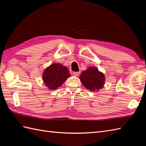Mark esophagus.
<instances>
[{
    "label": "esophagus",
    "mask_w": 146,
    "mask_h": 146,
    "mask_svg": "<svg viewBox=\"0 0 146 146\" xmlns=\"http://www.w3.org/2000/svg\"><path fill=\"white\" fill-rule=\"evenodd\" d=\"M80 72H73V75L74 76H76V77H78L79 75H80Z\"/></svg>",
    "instance_id": "esophagus-1"
}]
</instances>
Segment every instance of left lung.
I'll return each mask as SVG.
<instances>
[{
	"label": "left lung",
	"mask_w": 146,
	"mask_h": 146,
	"mask_svg": "<svg viewBox=\"0 0 146 146\" xmlns=\"http://www.w3.org/2000/svg\"><path fill=\"white\" fill-rule=\"evenodd\" d=\"M79 78L83 86L91 91H98L102 89L105 81L104 73L96 67H90L84 70Z\"/></svg>",
	"instance_id": "left-lung-1"
}]
</instances>
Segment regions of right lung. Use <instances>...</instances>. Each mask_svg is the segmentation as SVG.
Masks as SVG:
<instances>
[{"label":"right lung","mask_w":146,"mask_h":146,"mask_svg":"<svg viewBox=\"0 0 146 146\" xmlns=\"http://www.w3.org/2000/svg\"><path fill=\"white\" fill-rule=\"evenodd\" d=\"M70 77L68 68L60 63L51 64L44 70L42 80L48 90L58 89Z\"/></svg>","instance_id":"right-lung-1"}]
</instances>
